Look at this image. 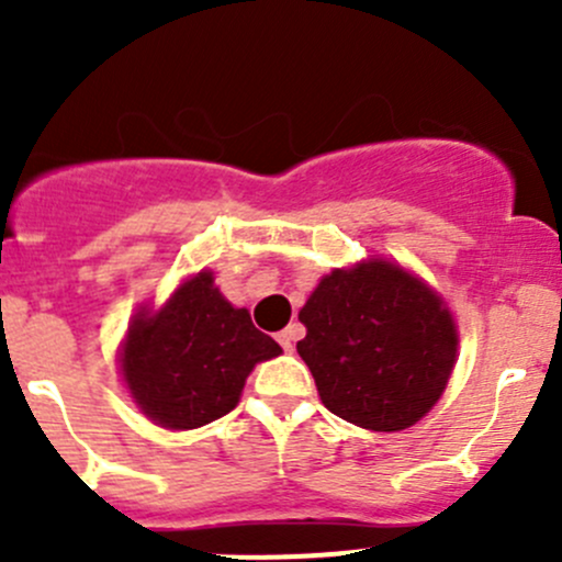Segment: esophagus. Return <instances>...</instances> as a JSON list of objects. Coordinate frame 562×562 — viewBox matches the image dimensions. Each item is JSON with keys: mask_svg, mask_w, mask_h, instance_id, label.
Masks as SVG:
<instances>
[{"mask_svg": "<svg viewBox=\"0 0 562 562\" xmlns=\"http://www.w3.org/2000/svg\"><path fill=\"white\" fill-rule=\"evenodd\" d=\"M299 337H302V326H299V323H291V326L282 328V331L277 334V342L282 345V350H288V353H291Z\"/></svg>", "mask_w": 562, "mask_h": 562, "instance_id": "34e87169", "label": "esophagus"}]
</instances>
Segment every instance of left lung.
<instances>
[{
    "label": "left lung",
    "mask_w": 562,
    "mask_h": 562,
    "mask_svg": "<svg viewBox=\"0 0 562 562\" xmlns=\"http://www.w3.org/2000/svg\"><path fill=\"white\" fill-rule=\"evenodd\" d=\"M296 350L334 416L400 432L432 411L457 361V323L424 280L383 258L334 269L299 313Z\"/></svg>",
    "instance_id": "8db88e82"
}]
</instances>
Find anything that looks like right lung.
<instances>
[{
	"mask_svg": "<svg viewBox=\"0 0 562 562\" xmlns=\"http://www.w3.org/2000/svg\"><path fill=\"white\" fill-rule=\"evenodd\" d=\"M280 353L203 269L162 310L133 315L119 367L146 418L166 429H195L234 411L252 367Z\"/></svg>",
	"mask_w": 562,
	"mask_h": 562,
	"instance_id": "obj_1",
	"label": "right lung"
}]
</instances>
